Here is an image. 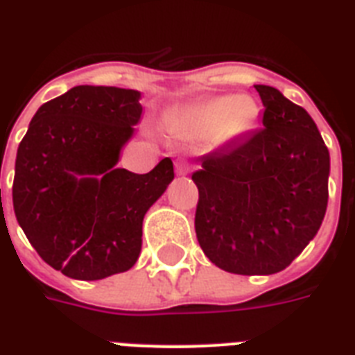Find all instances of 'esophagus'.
<instances>
[{
  "label": "esophagus",
  "mask_w": 355,
  "mask_h": 355,
  "mask_svg": "<svg viewBox=\"0 0 355 355\" xmlns=\"http://www.w3.org/2000/svg\"><path fill=\"white\" fill-rule=\"evenodd\" d=\"M189 171L188 164H184V162H178L177 164V173L178 175H186V173Z\"/></svg>",
  "instance_id": "esophagus-1"
}]
</instances>
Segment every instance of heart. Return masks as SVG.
<instances>
[{"instance_id":"b5f03b06","label":"heart","mask_w":355,"mask_h":355,"mask_svg":"<svg viewBox=\"0 0 355 355\" xmlns=\"http://www.w3.org/2000/svg\"><path fill=\"white\" fill-rule=\"evenodd\" d=\"M259 116V108L248 96H214L178 110L169 130L184 141L225 144L248 132Z\"/></svg>"}]
</instances>
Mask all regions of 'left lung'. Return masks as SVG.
<instances>
[{"mask_svg":"<svg viewBox=\"0 0 355 355\" xmlns=\"http://www.w3.org/2000/svg\"><path fill=\"white\" fill-rule=\"evenodd\" d=\"M263 127L199 158L195 232L211 263L234 275L280 272L317 236L330 153L306 110L256 85Z\"/></svg>","mask_w":355,"mask_h":355,"instance_id":"left-lung-1","label":"left lung"}]
</instances>
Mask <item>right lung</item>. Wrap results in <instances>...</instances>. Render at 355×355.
I'll return each mask as SVG.
<instances>
[{"label":"right lung","instance_id":"obj_1","mask_svg":"<svg viewBox=\"0 0 355 355\" xmlns=\"http://www.w3.org/2000/svg\"><path fill=\"white\" fill-rule=\"evenodd\" d=\"M141 92L75 86L44 103L16 155L12 205L40 258L75 280L125 272L141 252L150 206L175 178L171 158L136 175L118 167Z\"/></svg>","mask_w":355,"mask_h":355}]
</instances>
